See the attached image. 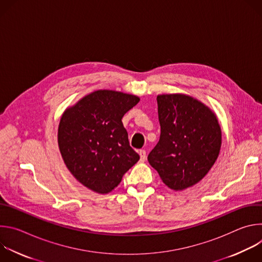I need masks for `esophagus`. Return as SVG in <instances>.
I'll return each mask as SVG.
<instances>
[{"label":"esophagus","instance_id":"34e87169","mask_svg":"<svg viewBox=\"0 0 262 262\" xmlns=\"http://www.w3.org/2000/svg\"><path fill=\"white\" fill-rule=\"evenodd\" d=\"M139 155H140V161L141 162H145V160H146V151L143 150V149H141V150H139Z\"/></svg>","mask_w":262,"mask_h":262}]
</instances>
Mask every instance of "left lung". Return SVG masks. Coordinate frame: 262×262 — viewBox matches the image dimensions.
Wrapping results in <instances>:
<instances>
[{
	"label": "left lung",
	"mask_w": 262,
	"mask_h": 262,
	"mask_svg": "<svg viewBox=\"0 0 262 262\" xmlns=\"http://www.w3.org/2000/svg\"><path fill=\"white\" fill-rule=\"evenodd\" d=\"M157 100L161 137L148 162L168 188L182 191L203 179L214 165L221 126L214 112L193 96L160 94Z\"/></svg>",
	"instance_id": "1"
}]
</instances>
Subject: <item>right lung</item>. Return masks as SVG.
<instances>
[{
    "label": "right lung",
    "mask_w": 262,
    "mask_h": 262,
    "mask_svg": "<svg viewBox=\"0 0 262 262\" xmlns=\"http://www.w3.org/2000/svg\"><path fill=\"white\" fill-rule=\"evenodd\" d=\"M140 97L96 90L68 106L58 127L59 150L69 172L87 189L107 194L140 160L121 121Z\"/></svg>",
    "instance_id": "1"
}]
</instances>
